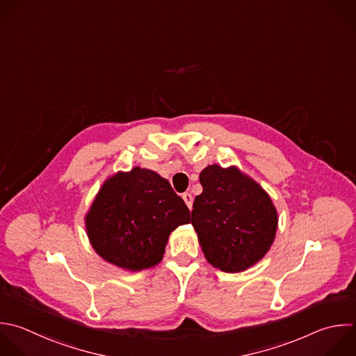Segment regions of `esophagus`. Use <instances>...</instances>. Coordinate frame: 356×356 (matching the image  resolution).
I'll return each mask as SVG.
<instances>
[{"instance_id": "obj_1", "label": "esophagus", "mask_w": 356, "mask_h": 356, "mask_svg": "<svg viewBox=\"0 0 356 356\" xmlns=\"http://www.w3.org/2000/svg\"><path fill=\"white\" fill-rule=\"evenodd\" d=\"M182 199H184V202L186 203V206H188L189 209H192V204H193V196H192L189 192H185V193H182Z\"/></svg>"}]
</instances>
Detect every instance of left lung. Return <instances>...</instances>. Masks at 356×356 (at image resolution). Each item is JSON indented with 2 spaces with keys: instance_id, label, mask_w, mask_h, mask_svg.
<instances>
[{
  "instance_id": "left-lung-1",
  "label": "left lung",
  "mask_w": 356,
  "mask_h": 356,
  "mask_svg": "<svg viewBox=\"0 0 356 356\" xmlns=\"http://www.w3.org/2000/svg\"><path fill=\"white\" fill-rule=\"evenodd\" d=\"M203 192L195 197L191 222L206 260L227 273L257 263L277 231V211L261 186L236 167L217 164L200 172Z\"/></svg>"
}]
</instances>
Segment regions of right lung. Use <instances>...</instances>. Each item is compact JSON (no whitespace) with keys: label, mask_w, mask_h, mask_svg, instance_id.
<instances>
[{"label":"right lung","mask_w":356,"mask_h":356,"mask_svg":"<svg viewBox=\"0 0 356 356\" xmlns=\"http://www.w3.org/2000/svg\"><path fill=\"white\" fill-rule=\"evenodd\" d=\"M188 222L189 209L170 182L135 167L104 182L86 216V231L104 260L139 271L161 261L170 234Z\"/></svg>","instance_id":"1"}]
</instances>
